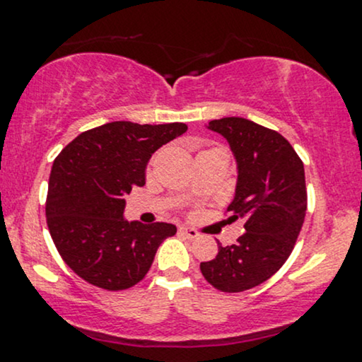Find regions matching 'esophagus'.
<instances>
[{
	"label": "esophagus",
	"mask_w": 362,
	"mask_h": 362,
	"mask_svg": "<svg viewBox=\"0 0 362 362\" xmlns=\"http://www.w3.org/2000/svg\"><path fill=\"white\" fill-rule=\"evenodd\" d=\"M178 233L180 234H184L185 238H189V239H195L199 236V233L195 229H190V228H180L178 229Z\"/></svg>",
	"instance_id": "1"
}]
</instances>
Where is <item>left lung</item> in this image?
Masks as SVG:
<instances>
[{
  "mask_svg": "<svg viewBox=\"0 0 362 362\" xmlns=\"http://www.w3.org/2000/svg\"><path fill=\"white\" fill-rule=\"evenodd\" d=\"M212 132L228 139L238 163V184L229 219H245L236 245L221 246L200 263L212 286L238 293L272 278L288 259L307 211L305 170L293 146L280 133L245 117L211 121Z\"/></svg>",
  "mask_w": 362,
  "mask_h": 362,
  "instance_id": "left-lung-1",
  "label": "left lung"
}]
</instances>
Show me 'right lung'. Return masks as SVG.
I'll return each instance as SVG.
<instances>
[{
	"label": "right lung",
	"instance_id": "add662e5",
	"mask_svg": "<svg viewBox=\"0 0 362 362\" xmlns=\"http://www.w3.org/2000/svg\"><path fill=\"white\" fill-rule=\"evenodd\" d=\"M187 132L184 123L112 121L81 133L54 160L47 226L67 267L103 290L132 288L153 263L173 224L123 217L124 195L145 185L151 155Z\"/></svg>",
	"mask_w": 362,
	"mask_h": 362
}]
</instances>
